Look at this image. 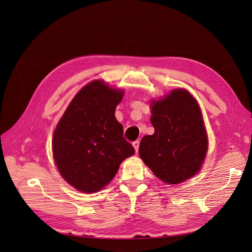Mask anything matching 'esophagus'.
Returning a JSON list of instances; mask_svg holds the SVG:
<instances>
[{
  "label": "esophagus",
  "mask_w": 252,
  "mask_h": 252,
  "mask_svg": "<svg viewBox=\"0 0 252 252\" xmlns=\"http://www.w3.org/2000/svg\"><path fill=\"white\" fill-rule=\"evenodd\" d=\"M132 145H133V147H134L135 152H138V151H139V147H140V141H135V142H133V143H132Z\"/></svg>",
  "instance_id": "esophagus-1"
}]
</instances>
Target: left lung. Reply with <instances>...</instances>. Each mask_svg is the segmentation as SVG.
Segmentation results:
<instances>
[{
  "label": "left lung",
  "mask_w": 252,
  "mask_h": 252,
  "mask_svg": "<svg viewBox=\"0 0 252 252\" xmlns=\"http://www.w3.org/2000/svg\"><path fill=\"white\" fill-rule=\"evenodd\" d=\"M155 133L145 135L140 157L157 177L169 185L180 184L200 171L208 149L202 112L186 89H174L151 102Z\"/></svg>",
  "instance_id": "8db88e82"
}]
</instances>
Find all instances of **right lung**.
I'll use <instances>...</instances> for the list:
<instances>
[{"label":"right lung","instance_id":"add662e5","mask_svg":"<svg viewBox=\"0 0 252 252\" xmlns=\"http://www.w3.org/2000/svg\"><path fill=\"white\" fill-rule=\"evenodd\" d=\"M124 91L95 80L68 105L53 132L52 152L63 179L81 192L103 189L121 163L134 155L114 116Z\"/></svg>","mask_w":252,"mask_h":252}]
</instances>
